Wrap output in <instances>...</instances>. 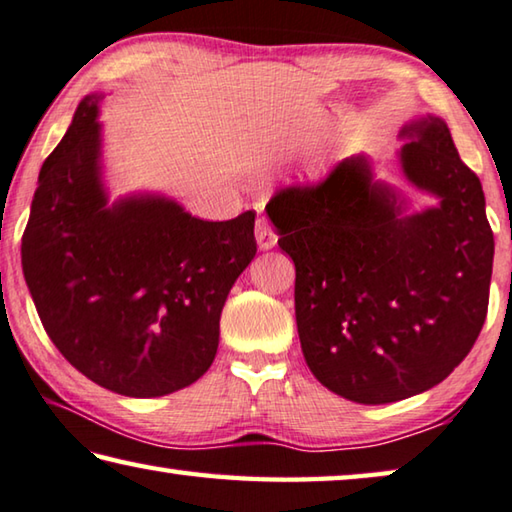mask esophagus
<instances>
[{
  "instance_id": "esophagus-1",
  "label": "esophagus",
  "mask_w": 512,
  "mask_h": 512,
  "mask_svg": "<svg viewBox=\"0 0 512 512\" xmlns=\"http://www.w3.org/2000/svg\"><path fill=\"white\" fill-rule=\"evenodd\" d=\"M255 239H257V246L262 248V250L273 248L275 241H278L271 223L266 221V218H257V223H255Z\"/></svg>"
}]
</instances>
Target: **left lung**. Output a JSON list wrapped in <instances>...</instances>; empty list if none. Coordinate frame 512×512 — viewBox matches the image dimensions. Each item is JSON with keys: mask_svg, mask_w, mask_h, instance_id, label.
I'll return each mask as SVG.
<instances>
[{"mask_svg": "<svg viewBox=\"0 0 512 512\" xmlns=\"http://www.w3.org/2000/svg\"><path fill=\"white\" fill-rule=\"evenodd\" d=\"M410 184L440 205L403 214L367 157L271 198L278 246L296 266L305 362L348 401L380 405L426 392L472 351L490 300L494 237L483 186L449 127L426 116L401 129Z\"/></svg>", "mask_w": 512, "mask_h": 512, "instance_id": "1", "label": "left lung"}]
</instances>
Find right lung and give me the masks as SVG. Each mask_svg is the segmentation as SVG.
<instances>
[{
    "instance_id": "1",
    "label": "right lung",
    "mask_w": 512,
    "mask_h": 512,
    "mask_svg": "<svg viewBox=\"0 0 512 512\" xmlns=\"http://www.w3.org/2000/svg\"><path fill=\"white\" fill-rule=\"evenodd\" d=\"M100 100L79 102L40 168L22 271L72 367L111 392L152 399L212 367L225 298L257 253L255 212L200 221L161 196L107 205Z\"/></svg>"
}]
</instances>
